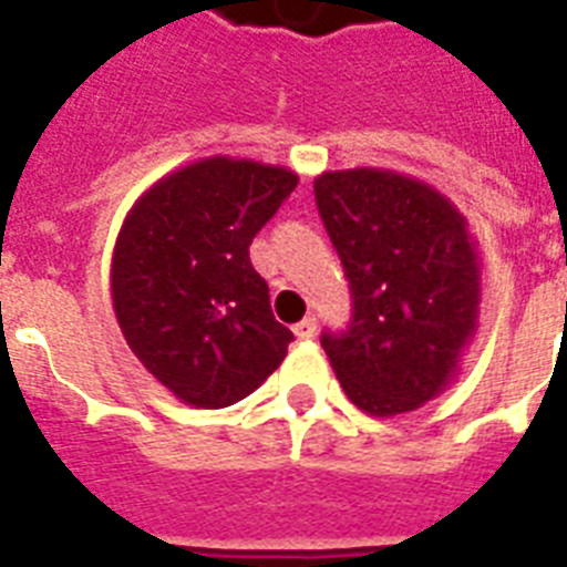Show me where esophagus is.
<instances>
[{"label": "esophagus", "instance_id": "esophagus-1", "mask_svg": "<svg viewBox=\"0 0 567 567\" xmlns=\"http://www.w3.org/2000/svg\"><path fill=\"white\" fill-rule=\"evenodd\" d=\"M315 331H317V320H315V317H306V320H299V323L293 326V334H297L299 340L315 338Z\"/></svg>", "mask_w": 567, "mask_h": 567}]
</instances>
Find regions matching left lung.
I'll return each mask as SVG.
<instances>
[{"mask_svg": "<svg viewBox=\"0 0 567 567\" xmlns=\"http://www.w3.org/2000/svg\"><path fill=\"white\" fill-rule=\"evenodd\" d=\"M315 197L355 299L349 329L323 334L331 370L370 416L416 411L457 379L481 323L483 265L466 215L390 168L323 172Z\"/></svg>", "mask_w": 567, "mask_h": 567, "instance_id": "obj_1", "label": "left lung"}]
</instances>
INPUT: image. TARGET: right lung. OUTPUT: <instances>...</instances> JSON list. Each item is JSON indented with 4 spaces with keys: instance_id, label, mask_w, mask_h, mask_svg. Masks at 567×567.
Returning <instances> with one entry per match:
<instances>
[{
    "instance_id": "add662e5",
    "label": "right lung",
    "mask_w": 567,
    "mask_h": 567,
    "mask_svg": "<svg viewBox=\"0 0 567 567\" xmlns=\"http://www.w3.org/2000/svg\"><path fill=\"white\" fill-rule=\"evenodd\" d=\"M285 165L215 154L145 188L118 229L110 293L127 347L192 408L241 402L285 361L250 244L297 188Z\"/></svg>"
}]
</instances>
